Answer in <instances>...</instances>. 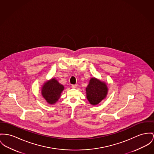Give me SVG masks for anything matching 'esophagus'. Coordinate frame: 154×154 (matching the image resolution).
Masks as SVG:
<instances>
[{
    "instance_id": "obj_1",
    "label": "esophagus",
    "mask_w": 154,
    "mask_h": 154,
    "mask_svg": "<svg viewBox=\"0 0 154 154\" xmlns=\"http://www.w3.org/2000/svg\"><path fill=\"white\" fill-rule=\"evenodd\" d=\"M77 86H78V85H72V86H71V88L75 89V88H77Z\"/></svg>"
}]
</instances>
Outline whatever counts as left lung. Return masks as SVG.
<instances>
[{
  "label": "left lung",
  "instance_id": "8db88e82",
  "mask_svg": "<svg viewBox=\"0 0 154 154\" xmlns=\"http://www.w3.org/2000/svg\"><path fill=\"white\" fill-rule=\"evenodd\" d=\"M108 91L106 82L93 77L90 79L86 88V98L91 104L95 106L107 97Z\"/></svg>",
  "mask_w": 154,
  "mask_h": 154
}]
</instances>
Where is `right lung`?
Returning <instances> with one entry per match:
<instances>
[{
    "label": "right lung",
    "mask_w": 154,
    "mask_h": 154,
    "mask_svg": "<svg viewBox=\"0 0 154 154\" xmlns=\"http://www.w3.org/2000/svg\"><path fill=\"white\" fill-rule=\"evenodd\" d=\"M64 86L55 78L44 82L41 88V95L49 104H54L59 100Z\"/></svg>",
    "instance_id": "1"
}]
</instances>
